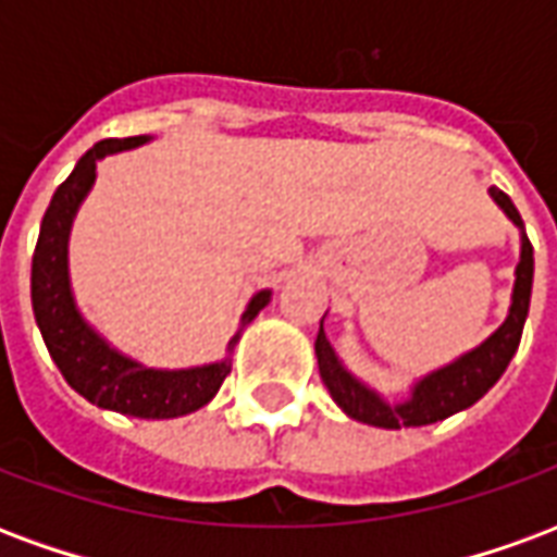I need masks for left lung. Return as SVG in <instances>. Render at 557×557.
Listing matches in <instances>:
<instances>
[{"instance_id": "left-lung-1", "label": "left lung", "mask_w": 557, "mask_h": 557, "mask_svg": "<svg viewBox=\"0 0 557 557\" xmlns=\"http://www.w3.org/2000/svg\"><path fill=\"white\" fill-rule=\"evenodd\" d=\"M490 196L495 206L502 208L507 220L519 230V262L513 271V295L504 322L490 337L483 339L474 349L462 351L459 358L444 363L432 373L420 375L418 382L409 387V397L387 399L375 387L361 382L351 373L346 363L339 361L334 346L327 343L325 327L319 322L315 334V361H319V375L331 391V397L349 418L382 426V430H403V426H426L438 420L450 418L456 411L474 406L486 391H490L507 370V363L513 361L522 327L528 319V304H531V283H534V247L528 242L525 223L519 218V211L510 202V196L490 187Z\"/></svg>"}]
</instances>
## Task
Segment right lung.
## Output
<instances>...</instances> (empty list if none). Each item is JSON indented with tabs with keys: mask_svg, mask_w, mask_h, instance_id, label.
Masks as SVG:
<instances>
[{
	"mask_svg": "<svg viewBox=\"0 0 557 557\" xmlns=\"http://www.w3.org/2000/svg\"><path fill=\"white\" fill-rule=\"evenodd\" d=\"M148 139L151 137L101 139L77 160V166L65 182L59 184L41 220V235L32 256V310L50 358L79 397H86L98 409L122 411L127 418L166 420L190 414L214 399L232 370V349L238 346L244 327L253 322L262 307H268L271 289H259L247 301L242 325L226 346V358L202 367H184V370L146 367L137 358L115 349L83 315L71 289V268H67L71 226L98 178V160L127 148L146 146Z\"/></svg>",
	"mask_w": 557,
	"mask_h": 557,
	"instance_id": "right-lung-1",
	"label": "right lung"
}]
</instances>
